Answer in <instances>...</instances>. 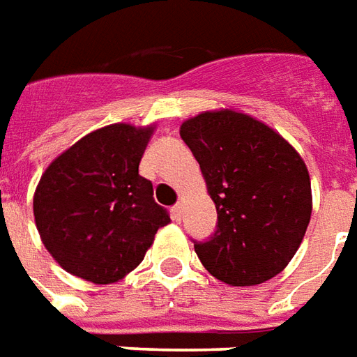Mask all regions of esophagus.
<instances>
[{"mask_svg":"<svg viewBox=\"0 0 357 357\" xmlns=\"http://www.w3.org/2000/svg\"><path fill=\"white\" fill-rule=\"evenodd\" d=\"M172 218H174L176 222L181 220V202H178V204H174V206H172Z\"/></svg>","mask_w":357,"mask_h":357,"instance_id":"esophagus-1","label":"esophagus"}]
</instances>
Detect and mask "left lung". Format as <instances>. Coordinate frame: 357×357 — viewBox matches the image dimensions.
<instances>
[{
	"label": "left lung",
	"instance_id": "left-lung-1",
	"mask_svg": "<svg viewBox=\"0 0 357 357\" xmlns=\"http://www.w3.org/2000/svg\"><path fill=\"white\" fill-rule=\"evenodd\" d=\"M179 135L218 212L214 235L195 241L202 266L231 287L281 273L312 216L310 174L298 153L269 126L231 109L189 118Z\"/></svg>",
	"mask_w": 357,
	"mask_h": 357
}]
</instances>
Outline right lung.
I'll use <instances>...</instances> for the list:
<instances>
[{
	"label": "right lung",
	"mask_w": 357,
	"mask_h": 357,
	"mask_svg": "<svg viewBox=\"0 0 357 357\" xmlns=\"http://www.w3.org/2000/svg\"><path fill=\"white\" fill-rule=\"evenodd\" d=\"M153 126L110 124L88 133L43 172L34 220L43 247L68 273L116 283L143 262L170 216L139 176Z\"/></svg>",
	"instance_id": "add662e5"
}]
</instances>
